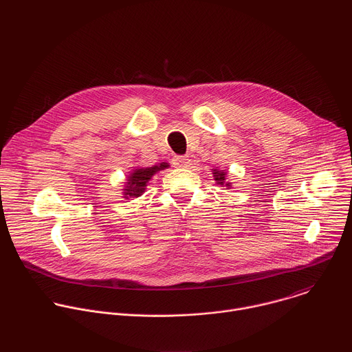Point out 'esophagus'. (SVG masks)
Listing matches in <instances>:
<instances>
[{
	"instance_id": "esophagus-1",
	"label": "esophagus",
	"mask_w": 352,
	"mask_h": 352,
	"mask_svg": "<svg viewBox=\"0 0 352 352\" xmlns=\"http://www.w3.org/2000/svg\"><path fill=\"white\" fill-rule=\"evenodd\" d=\"M189 163H190V160L188 156H174V159H173V166L178 167V168H185L189 166Z\"/></svg>"
}]
</instances>
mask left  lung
<instances>
[{"label":"left lung","mask_w":352,"mask_h":352,"mask_svg":"<svg viewBox=\"0 0 352 352\" xmlns=\"http://www.w3.org/2000/svg\"><path fill=\"white\" fill-rule=\"evenodd\" d=\"M212 171H213V177H214V181H216L217 185L226 186V189H231V188H232V186H231L232 182H230V181L227 179V178H228V171L220 170L219 167L213 168Z\"/></svg>","instance_id":"1"}]
</instances>
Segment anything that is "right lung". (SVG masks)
<instances>
[{"label": "right lung", "instance_id": "right-lung-1", "mask_svg": "<svg viewBox=\"0 0 352 352\" xmlns=\"http://www.w3.org/2000/svg\"><path fill=\"white\" fill-rule=\"evenodd\" d=\"M168 163H159L153 167H133L132 171H129L125 185L122 189V197L129 199V197H139L147 186V182L152 179L153 175H156L159 171H163L168 168Z\"/></svg>", "mask_w": 352, "mask_h": 352}]
</instances>
